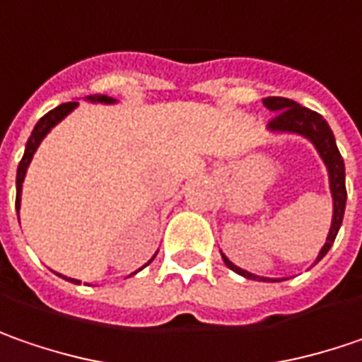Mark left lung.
Segmentation results:
<instances>
[{
    "mask_svg": "<svg viewBox=\"0 0 362 362\" xmlns=\"http://www.w3.org/2000/svg\"><path fill=\"white\" fill-rule=\"evenodd\" d=\"M262 103H264V107H269L271 112L277 114L275 118L269 122V130L271 132H289V134H299L303 136V138H308L316 146L317 154L322 156V160H324V165L328 169L330 191H332V202H334V214H332V226H330V232H328L326 244L322 246V250H320V255H317L316 259V262H320L326 257V252L330 250V246L334 244L336 234H338V230L342 226V218H344V208H346L344 160H342L340 151L336 146L334 134H332L328 122L322 118L317 112H312L310 107H303V105H299L298 101L287 100V98H267V100H262ZM220 255H222L228 269H232L234 273L243 275L246 279L271 281V283L279 281L252 275V273L244 271L240 267H236L222 250H220Z\"/></svg>",
    "mask_w": 362,
    "mask_h": 362,
    "instance_id": "obj_1",
    "label": "left lung"
}]
</instances>
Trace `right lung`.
I'll return each mask as SVG.
<instances>
[{"mask_svg": "<svg viewBox=\"0 0 362 362\" xmlns=\"http://www.w3.org/2000/svg\"><path fill=\"white\" fill-rule=\"evenodd\" d=\"M87 101H98V103H114V98H107V95H89ZM79 103L77 101H69V103H61L59 107H54V110H50L46 116L38 119V124L34 126V130H32V134L28 138L26 142V151H24V156H22V160H20V165H18V175H16V209L20 211V202H22V183H24V177H26L28 171V165H30V160H32V156L36 153V148L40 146V142L45 140V136L50 132V128H54L64 116H69L75 107H77ZM153 261V259H151ZM148 261V262H151ZM146 262V264H148ZM134 275V273H132ZM63 277V275H61ZM63 279L71 281V283H81V281L77 279H71V277H63Z\"/></svg>", "mask_w": 362, "mask_h": 362, "instance_id": "right-lung-1", "label": "right lung"}]
</instances>
